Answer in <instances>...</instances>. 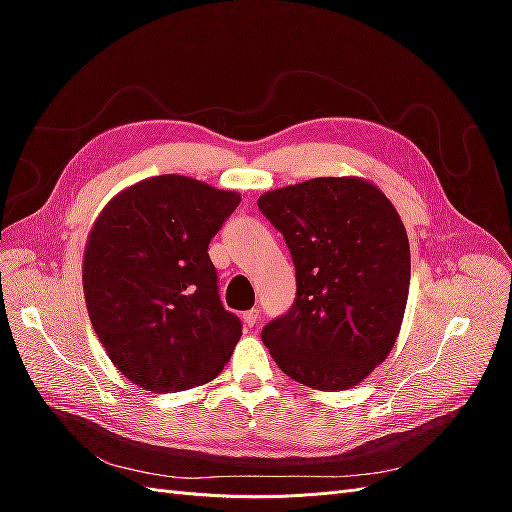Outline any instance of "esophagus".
<instances>
[{
  "label": "esophagus",
  "instance_id": "esophagus-1",
  "mask_svg": "<svg viewBox=\"0 0 512 512\" xmlns=\"http://www.w3.org/2000/svg\"><path fill=\"white\" fill-rule=\"evenodd\" d=\"M243 324H245V327H254V324L258 322V309H250V312H243Z\"/></svg>",
  "mask_w": 512,
  "mask_h": 512
}]
</instances>
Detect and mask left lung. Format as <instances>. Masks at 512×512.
I'll return each instance as SVG.
<instances>
[{
  "label": "left lung",
  "mask_w": 512,
  "mask_h": 512,
  "mask_svg": "<svg viewBox=\"0 0 512 512\" xmlns=\"http://www.w3.org/2000/svg\"><path fill=\"white\" fill-rule=\"evenodd\" d=\"M297 271L290 312L262 329L286 376L316 391L363 382L393 350L410 288V243L386 194L363 177H316L265 192Z\"/></svg>",
  "instance_id": "8db88e82"
}]
</instances>
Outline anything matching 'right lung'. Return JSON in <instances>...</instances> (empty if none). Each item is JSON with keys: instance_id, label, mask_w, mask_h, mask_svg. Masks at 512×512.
Wrapping results in <instances>:
<instances>
[{"instance_id": "right-lung-1", "label": "right lung", "mask_w": 512, "mask_h": 512, "mask_svg": "<svg viewBox=\"0 0 512 512\" xmlns=\"http://www.w3.org/2000/svg\"><path fill=\"white\" fill-rule=\"evenodd\" d=\"M241 203L235 190L158 175L115 194L83 254L87 314L113 365L153 393L207 384L241 322L224 309L207 247Z\"/></svg>"}]
</instances>
